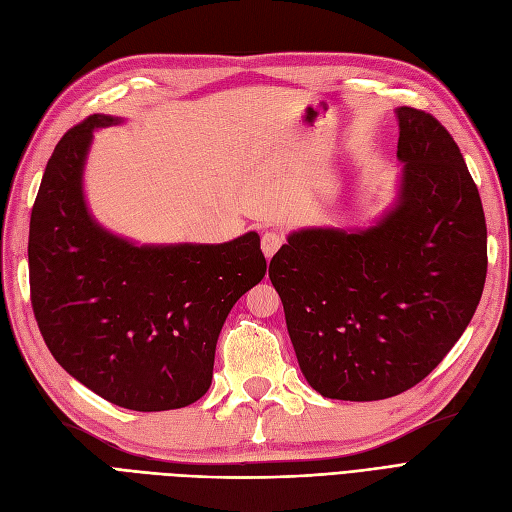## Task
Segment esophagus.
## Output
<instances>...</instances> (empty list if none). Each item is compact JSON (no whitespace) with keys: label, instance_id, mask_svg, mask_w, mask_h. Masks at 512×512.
Masks as SVG:
<instances>
[{"label":"esophagus","instance_id":"34e87169","mask_svg":"<svg viewBox=\"0 0 512 512\" xmlns=\"http://www.w3.org/2000/svg\"><path fill=\"white\" fill-rule=\"evenodd\" d=\"M282 245H284V235H282V232H277V230H265V232H262L260 247H262V252H265L267 258H273V254L280 250Z\"/></svg>","mask_w":512,"mask_h":512}]
</instances>
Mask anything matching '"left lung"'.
I'll use <instances>...</instances> for the list:
<instances>
[{
  "mask_svg": "<svg viewBox=\"0 0 512 512\" xmlns=\"http://www.w3.org/2000/svg\"><path fill=\"white\" fill-rule=\"evenodd\" d=\"M397 205L367 230L292 232L269 277L307 382L376 401L427 378L470 324L487 277L483 203L453 136L397 108Z\"/></svg>",
  "mask_w": 512,
  "mask_h": 512,
  "instance_id": "8db88e82",
  "label": "left lung"
}]
</instances>
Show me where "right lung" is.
<instances>
[{"instance_id": "add662e5", "label": "right lung", "mask_w": 512, "mask_h": 512, "mask_svg": "<svg viewBox=\"0 0 512 512\" xmlns=\"http://www.w3.org/2000/svg\"><path fill=\"white\" fill-rule=\"evenodd\" d=\"M89 115L46 162L29 222L38 329L72 378L115 406L175 410L203 397L222 324L267 271L256 232L220 245L136 247L100 228L83 200Z\"/></svg>"}]
</instances>
